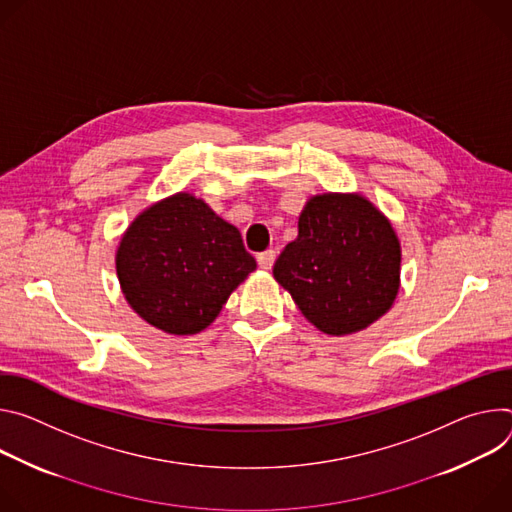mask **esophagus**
<instances>
[{
  "label": "esophagus",
  "instance_id": "1",
  "mask_svg": "<svg viewBox=\"0 0 512 512\" xmlns=\"http://www.w3.org/2000/svg\"><path fill=\"white\" fill-rule=\"evenodd\" d=\"M256 260H258V266H260L262 270H270V268L274 266V260H276V252H274V250H266V252H260Z\"/></svg>",
  "mask_w": 512,
  "mask_h": 512
}]
</instances>
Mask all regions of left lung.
<instances>
[{
  "mask_svg": "<svg viewBox=\"0 0 512 512\" xmlns=\"http://www.w3.org/2000/svg\"><path fill=\"white\" fill-rule=\"evenodd\" d=\"M272 274L319 331L348 335L380 319L399 295L401 244L366 197L323 193L303 207L299 236Z\"/></svg>",
  "mask_w": 512,
  "mask_h": 512,
  "instance_id": "obj_1",
  "label": "left lung"
}]
</instances>
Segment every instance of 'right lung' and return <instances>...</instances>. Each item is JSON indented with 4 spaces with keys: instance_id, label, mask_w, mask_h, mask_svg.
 <instances>
[{
    "instance_id": "add662e5",
    "label": "right lung",
    "mask_w": 512,
    "mask_h": 512,
    "mask_svg": "<svg viewBox=\"0 0 512 512\" xmlns=\"http://www.w3.org/2000/svg\"><path fill=\"white\" fill-rule=\"evenodd\" d=\"M120 287L152 327L173 335L203 331L240 282L256 270L238 227L203 199L177 193L144 209L116 252Z\"/></svg>"
}]
</instances>
